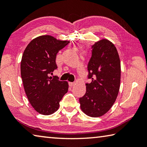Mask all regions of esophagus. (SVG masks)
Instances as JSON below:
<instances>
[{
  "mask_svg": "<svg viewBox=\"0 0 147 147\" xmlns=\"http://www.w3.org/2000/svg\"><path fill=\"white\" fill-rule=\"evenodd\" d=\"M74 84H75V83L74 82H69V86H71V87L73 86Z\"/></svg>",
  "mask_w": 147,
  "mask_h": 147,
  "instance_id": "esophagus-1",
  "label": "esophagus"
}]
</instances>
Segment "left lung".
Listing matches in <instances>:
<instances>
[{"label":"left lung","instance_id":"left-lung-1","mask_svg":"<svg viewBox=\"0 0 147 147\" xmlns=\"http://www.w3.org/2000/svg\"><path fill=\"white\" fill-rule=\"evenodd\" d=\"M92 57L88 65V78L86 92L79 99L81 110L91 117L107 113L117 98L120 86L121 67L115 46L102 39L92 46Z\"/></svg>","mask_w":147,"mask_h":147}]
</instances>
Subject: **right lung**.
<instances>
[{"label": "right lung", "instance_id": "right-lung-1", "mask_svg": "<svg viewBox=\"0 0 147 147\" xmlns=\"http://www.w3.org/2000/svg\"><path fill=\"white\" fill-rule=\"evenodd\" d=\"M69 42L50 35L40 36L30 42L23 53L21 76L23 87L30 104L41 115H50L57 111L60 101L68 92L67 81H60L50 74L57 68V53Z\"/></svg>", "mask_w": 147, "mask_h": 147}]
</instances>
